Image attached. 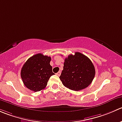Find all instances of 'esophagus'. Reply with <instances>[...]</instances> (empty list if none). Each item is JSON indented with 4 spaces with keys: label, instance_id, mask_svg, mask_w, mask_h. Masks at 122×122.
<instances>
[{
    "label": "esophagus",
    "instance_id": "1",
    "mask_svg": "<svg viewBox=\"0 0 122 122\" xmlns=\"http://www.w3.org/2000/svg\"><path fill=\"white\" fill-rule=\"evenodd\" d=\"M56 75L57 76H60V74H61V71H59L57 73H56Z\"/></svg>",
    "mask_w": 122,
    "mask_h": 122
}]
</instances>
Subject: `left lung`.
Here are the masks:
<instances>
[{"label":"left lung","mask_w":122,"mask_h":122,"mask_svg":"<svg viewBox=\"0 0 122 122\" xmlns=\"http://www.w3.org/2000/svg\"><path fill=\"white\" fill-rule=\"evenodd\" d=\"M95 74V67L92 61L77 52L65 59L60 79L64 86L78 91L87 87L92 83Z\"/></svg>","instance_id":"1"}]
</instances>
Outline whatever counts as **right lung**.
I'll return each instance as SVG.
<instances>
[{
  "label": "right lung",
  "instance_id": "add662e5",
  "mask_svg": "<svg viewBox=\"0 0 122 122\" xmlns=\"http://www.w3.org/2000/svg\"><path fill=\"white\" fill-rule=\"evenodd\" d=\"M51 58L37 54L27 60L21 70V77L25 86L31 91L38 92L46 86L51 76L54 75L50 65Z\"/></svg>",
  "mask_w": 122,
  "mask_h": 122
}]
</instances>
